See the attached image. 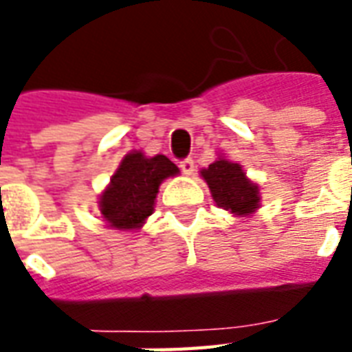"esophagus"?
Returning <instances> with one entry per match:
<instances>
[{"mask_svg":"<svg viewBox=\"0 0 352 352\" xmlns=\"http://www.w3.org/2000/svg\"><path fill=\"white\" fill-rule=\"evenodd\" d=\"M181 169H183L184 175H192V173H194V160H192V158H186V160L181 162Z\"/></svg>","mask_w":352,"mask_h":352,"instance_id":"1","label":"esophagus"}]
</instances>
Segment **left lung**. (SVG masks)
<instances>
[{
	"instance_id": "1",
	"label": "left lung",
	"mask_w": 352,
	"mask_h": 352,
	"mask_svg": "<svg viewBox=\"0 0 352 352\" xmlns=\"http://www.w3.org/2000/svg\"><path fill=\"white\" fill-rule=\"evenodd\" d=\"M211 192V198L217 206L239 219H251L260 209V186L251 181L245 169L228 160L224 154L209 164V168L199 171Z\"/></svg>"
}]
</instances>
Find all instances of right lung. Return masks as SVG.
Masks as SVG:
<instances>
[{
    "mask_svg": "<svg viewBox=\"0 0 352 352\" xmlns=\"http://www.w3.org/2000/svg\"><path fill=\"white\" fill-rule=\"evenodd\" d=\"M175 175L179 168L168 156H145L143 151H130L98 198L105 226L120 232L143 228L154 211L160 184Z\"/></svg>",
    "mask_w": 352,
    "mask_h": 352,
    "instance_id": "right-lung-1",
    "label": "right lung"
}]
</instances>
